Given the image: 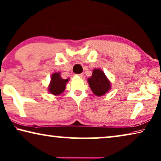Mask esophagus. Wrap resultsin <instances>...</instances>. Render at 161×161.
<instances>
[{
    "instance_id": "1",
    "label": "esophagus",
    "mask_w": 161,
    "mask_h": 161,
    "mask_svg": "<svg viewBox=\"0 0 161 161\" xmlns=\"http://www.w3.org/2000/svg\"><path fill=\"white\" fill-rule=\"evenodd\" d=\"M78 76H80V77H83V76H84V74H83V73L80 74V75H78Z\"/></svg>"
}]
</instances>
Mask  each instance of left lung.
Wrapping results in <instances>:
<instances>
[{
	"label": "left lung",
	"instance_id": "left-lung-1",
	"mask_svg": "<svg viewBox=\"0 0 161 161\" xmlns=\"http://www.w3.org/2000/svg\"><path fill=\"white\" fill-rule=\"evenodd\" d=\"M91 90L97 97L103 96L111 90V82L104 71L99 69H94L92 75L87 79Z\"/></svg>",
	"mask_w": 161,
	"mask_h": 161
}]
</instances>
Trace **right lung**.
<instances>
[{
  "label": "right lung",
  "instance_id": "obj_1",
  "mask_svg": "<svg viewBox=\"0 0 161 161\" xmlns=\"http://www.w3.org/2000/svg\"><path fill=\"white\" fill-rule=\"evenodd\" d=\"M69 79H63L61 76L60 72L53 73L51 76V81L48 86V92L55 96L60 95L65 90Z\"/></svg>",
  "mask_w": 161,
  "mask_h": 161
}]
</instances>
